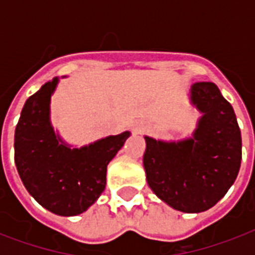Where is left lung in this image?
I'll use <instances>...</instances> for the list:
<instances>
[{
	"label": "left lung",
	"mask_w": 255,
	"mask_h": 255,
	"mask_svg": "<svg viewBox=\"0 0 255 255\" xmlns=\"http://www.w3.org/2000/svg\"><path fill=\"white\" fill-rule=\"evenodd\" d=\"M190 102L202 116L193 136L161 141L145 136L143 164L153 193L173 209L200 213L214 206L237 178L242 140L233 107L212 82H196Z\"/></svg>",
	"instance_id": "1"
}]
</instances>
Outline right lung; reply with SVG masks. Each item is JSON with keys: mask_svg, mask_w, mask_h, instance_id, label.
<instances>
[{"mask_svg": "<svg viewBox=\"0 0 255 255\" xmlns=\"http://www.w3.org/2000/svg\"><path fill=\"white\" fill-rule=\"evenodd\" d=\"M58 78L26 100L14 135V161L34 200L58 216L87 210L106 188L107 165L129 132L108 136L82 148H70L50 123V99Z\"/></svg>", "mask_w": 255, "mask_h": 255, "instance_id": "right-lung-1", "label": "right lung"}]
</instances>
